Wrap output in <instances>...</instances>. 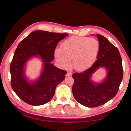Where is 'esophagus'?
<instances>
[{
    "label": "esophagus",
    "mask_w": 131,
    "mask_h": 131,
    "mask_svg": "<svg viewBox=\"0 0 131 131\" xmlns=\"http://www.w3.org/2000/svg\"><path fill=\"white\" fill-rule=\"evenodd\" d=\"M72 76V72L70 71H68L66 74V77H69V76Z\"/></svg>",
    "instance_id": "esophagus-1"
}]
</instances>
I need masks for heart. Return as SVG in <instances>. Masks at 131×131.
Returning a JSON list of instances; mask_svg holds the SVG:
<instances>
[{"instance_id": "obj_1", "label": "heart", "mask_w": 131, "mask_h": 131, "mask_svg": "<svg viewBox=\"0 0 131 131\" xmlns=\"http://www.w3.org/2000/svg\"><path fill=\"white\" fill-rule=\"evenodd\" d=\"M100 49L99 41L95 38L73 37L62 45V50L55 51V58L63 67L69 66L71 60L77 70H82L90 67L97 58Z\"/></svg>"}]
</instances>
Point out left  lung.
Returning a JSON list of instances; mask_svg holds the SVG:
<instances>
[{"label": "left lung", "mask_w": 131, "mask_h": 131, "mask_svg": "<svg viewBox=\"0 0 131 131\" xmlns=\"http://www.w3.org/2000/svg\"><path fill=\"white\" fill-rule=\"evenodd\" d=\"M100 49L97 60L91 67L80 73H74L72 91L76 100L88 107L104 105L117 94L123 78L122 59L115 46L105 37L97 34ZM107 71L106 76L101 83L91 79L92 74L100 68Z\"/></svg>", "instance_id": "left-lung-1"}]
</instances>
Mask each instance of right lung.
Masks as SVG:
<instances>
[{
    "label": "right lung",
    "instance_id": "obj_1",
    "mask_svg": "<svg viewBox=\"0 0 131 131\" xmlns=\"http://www.w3.org/2000/svg\"><path fill=\"white\" fill-rule=\"evenodd\" d=\"M68 34L35 30L18 44L10 65L11 86L16 94L26 103L39 106L53 98L57 86L62 82L67 71L57 68L51 62L59 42ZM39 57L43 62L40 76L35 81L25 75L27 62Z\"/></svg>",
    "mask_w": 131,
    "mask_h": 131
}]
</instances>
